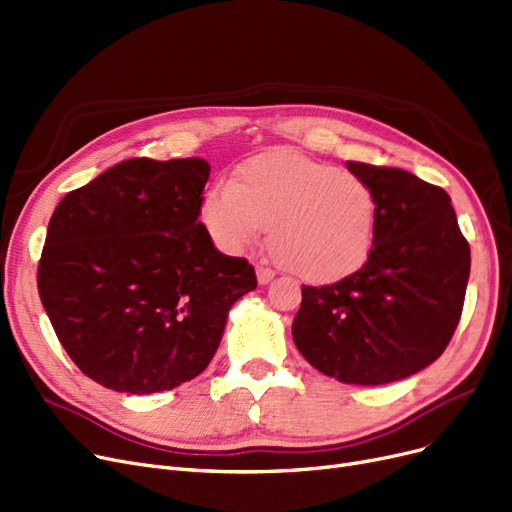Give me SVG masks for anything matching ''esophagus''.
I'll return each mask as SVG.
<instances>
[{
	"instance_id": "1",
	"label": "esophagus",
	"mask_w": 512,
	"mask_h": 512,
	"mask_svg": "<svg viewBox=\"0 0 512 512\" xmlns=\"http://www.w3.org/2000/svg\"><path fill=\"white\" fill-rule=\"evenodd\" d=\"M272 280H274V272L270 268H263V265H257V282L270 284Z\"/></svg>"
}]
</instances>
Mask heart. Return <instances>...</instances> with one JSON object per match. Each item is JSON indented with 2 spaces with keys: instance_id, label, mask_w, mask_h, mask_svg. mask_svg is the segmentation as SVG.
<instances>
[{
  "instance_id": "obj_1",
  "label": "heart",
  "mask_w": 512,
  "mask_h": 512,
  "mask_svg": "<svg viewBox=\"0 0 512 512\" xmlns=\"http://www.w3.org/2000/svg\"><path fill=\"white\" fill-rule=\"evenodd\" d=\"M372 188L345 169L291 150L240 163L232 182H215L198 205L219 251L238 255L270 226L276 257L307 282H337L364 268L376 238Z\"/></svg>"
}]
</instances>
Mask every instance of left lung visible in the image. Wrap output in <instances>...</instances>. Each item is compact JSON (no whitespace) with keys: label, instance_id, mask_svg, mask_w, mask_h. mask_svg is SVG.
Instances as JSON below:
<instances>
[{"label":"left lung","instance_id":"8db88e82","mask_svg":"<svg viewBox=\"0 0 512 512\" xmlns=\"http://www.w3.org/2000/svg\"><path fill=\"white\" fill-rule=\"evenodd\" d=\"M372 188L376 238L355 274L303 286L293 341L303 358L349 385H385L433 364L458 326L469 242L448 192L414 173L347 161Z\"/></svg>","mask_w":512,"mask_h":512}]
</instances>
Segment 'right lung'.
Returning a JSON list of instances; mask_svg holds the SVG:
<instances>
[{"instance_id":"1","label":"right lung","mask_w":512,"mask_h":512,"mask_svg":"<svg viewBox=\"0 0 512 512\" xmlns=\"http://www.w3.org/2000/svg\"><path fill=\"white\" fill-rule=\"evenodd\" d=\"M203 159H129L58 203L37 288L56 337L106 389L148 395L201 374L257 278L198 221Z\"/></svg>"}]
</instances>
